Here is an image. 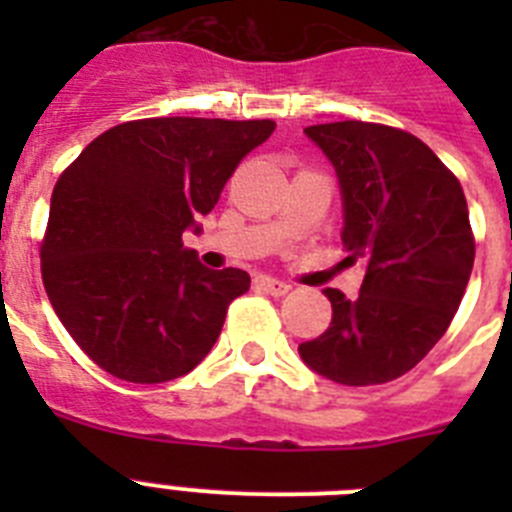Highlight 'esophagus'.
<instances>
[{
    "instance_id": "esophagus-1",
    "label": "esophagus",
    "mask_w": 512,
    "mask_h": 512,
    "mask_svg": "<svg viewBox=\"0 0 512 512\" xmlns=\"http://www.w3.org/2000/svg\"><path fill=\"white\" fill-rule=\"evenodd\" d=\"M256 284H259L264 292H269V295H274V297H282L289 292V284L282 282V279H274V277H259L256 279Z\"/></svg>"
}]
</instances>
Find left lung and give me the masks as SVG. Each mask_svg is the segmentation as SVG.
<instances>
[{"mask_svg": "<svg viewBox=\"0 0 512 512\" xmlns=\"http://www.w3.org/2000/svg\"><path fill=\"white\" fill-rule=\"evenodd\" d=\"M336 166L346 261H364L356 300L325 289L328 330L300 343L312 372L346 387L410 372L446 333L474 264V233L459 179L423 140L379 122L310 125Z\"/></svg>", "mask_w": 512, "mask_h": 512, "instance_id": "1", "label": "left lung"}]
</instances>
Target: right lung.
Returning a JSON list of instances; mask_svg holds the SVG:
<instances>
[{
    "instance_id": "right-lung-1",
    "label": "right lung",
    "mask_w": 512,
    "mask_h": 512,
    "mask_svg": "<svg viewBox=\"0 0 512 512\" xmlns=\"http://www.w3.org/2000/svg\"><path fill=\"white\" fill-rule=\"evenodd\" d=\"M274 128V120H130L94 138L58 176L40 243L43 284L63 328L104 372L158 384L210 354L251 277L202 266L182 233Z\"/></svg>"
}]
</instances>
